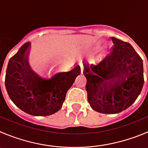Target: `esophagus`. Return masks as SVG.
Segmentation results:
<instances>
[{
    "label": "esophagus",
    "instance_id": "1",
    "mask_svg": "<svg viewBox=\"0 0 148 148\" xmlns=\"http://www.w3.org/2000/svg\"><path fill=\"white\" fill-rule=\"evenodd\" d=\"M80 66H81V73H82V71H83V67L82 66V65H80Z\"/></svg>",
    "mask_w": 148,
    "mask_h": 148
}]
</instances>
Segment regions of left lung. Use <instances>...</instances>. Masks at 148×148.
I'll use <instances>...</instances> for the list:
<instances>
[{"instance_id":"8db88e82","label":"left lung","mask_w":148,"mask_h":148,"mask_svg":"<svg viewBox=\"0 0 148 148\" xmlns=\"http://www.w3.org/2000/svg\"><path fill=\"white\" fill-rule=\"evenodd\" d=\"M112 52L98 66L84 64L88 100L92 109L114 114L130 107L143 85V63L128 42L110 37Z\"/></svg>"}]
</instances>
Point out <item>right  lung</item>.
I'll return each instance as SVG.
<instances>
[{
    "instance_id": "add662e5",
    "label": "right lung",
    "mask_w": 148,
    "mask_h": 148,
    "mask_svg": "<svg viewBox=\"0 0 148 148\" xmlns=\"http://www.w3.org/2000/svg\"><path fill=\"white\" fill-rule=\"evenodd\" d=\"M30 43L20 48L8 63L5 85L15 105L31 115L47 116L60 110L68 90L80 73L77 66L68 72L58 73L49 79L30 69L26 56Z\"/></svg>"
}]
</instances>
